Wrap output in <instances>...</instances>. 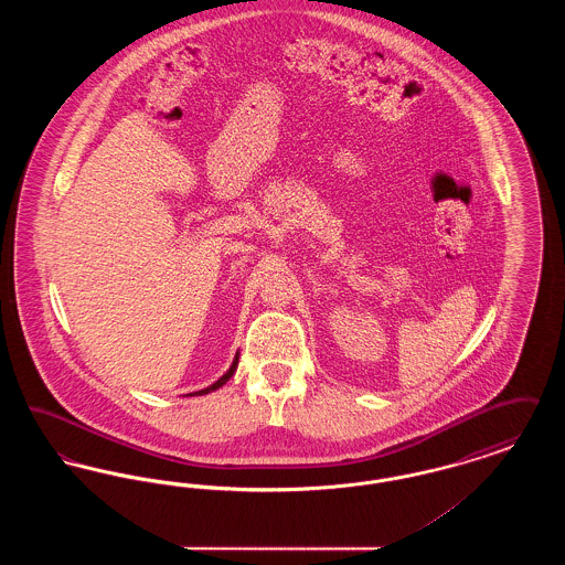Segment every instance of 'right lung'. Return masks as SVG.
<instances>
[{"label": "right lung", "mask_w": 565, "mask_h": 565, "mask_svg": "<svg viewBox=\"0 0 565 565\" xmlns=\"http://www.w3.org/2000/svg\"><path fill=\"white\" fill-rule=\"evenodd\" d=\"M235 369H237V358H235V362H233V366L228 369V373H226V375L220 376V379L215 381L214 385H210V387H205V390H201V392H194V394H196V396H203V394H210V392H214L217 387H222V385L233 376ZM194 394H190V396H194Z\"/></svg>", "instance_id": "right-lung-1"}]
</instances>
